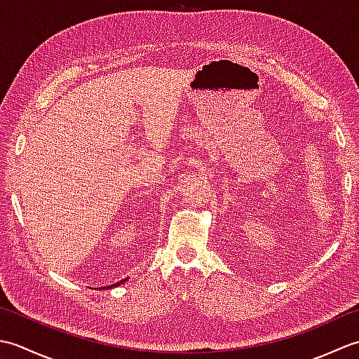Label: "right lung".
<instances>
[{
	"instance_id": "right-lung-1",
	"label": "right lung",
	"mask_w": 359,
	"mask_h": 359,
	"mask_svg": "<svg viewBox=\"0 0 359 359\" xmlns=\"http://www.w3.org/2000/svg\"><path fill=\"white\" fill-rule=\"evenodd\" d=\"M126 279H123V280H120V282H117V284H114V285H108V287H106V288H112V287H116V285H120V284H123V282H125ZM104 288V287H103Z\"/></svg>"
}]
</instances>
